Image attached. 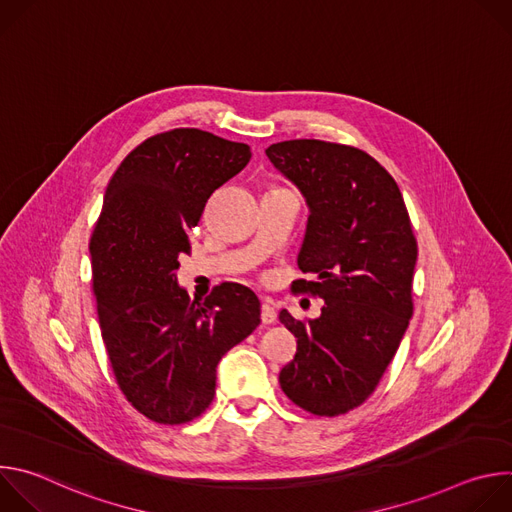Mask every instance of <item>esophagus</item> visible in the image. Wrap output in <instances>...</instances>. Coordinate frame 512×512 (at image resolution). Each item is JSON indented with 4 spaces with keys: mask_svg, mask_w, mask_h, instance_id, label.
Listing matches in <instances>:
<instances>
[{
    "mask_svg": "<svg viewBox=\"0 0 512 512\" xmlns=\"http://www.w3.org/2000/svg\"><path fill=\"white\" fill-rule=\"evenodd\" d=\"M275 320H277L275 308H273V304H271L269 300H265V302L261 304V322H263V324H275Z\"/></svg>",
    "mask_w": 512,
    "mask_h": 512,
    "instance_id": "1",
    "label": "esophagus"
}]
</instances>
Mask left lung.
<instances>
[{"label":"left lung","instance_id":"left-lung-1","mask_svg":"<svg viewBox=\"0 0 512 512\" xmlns=\"http://www.w3.org/2000/svg\"><path fill=\"white\" fill-rule=\"evenodd\" d=\"M265 154L310 206L298 267L316 279L291 289L324 300L316 320L279 312L298 338L279 385L304 411L336 417L373 395L401 344L413 316L417 241L397 182L367 152L289 139Z\"/></svg>","mask_w":512,"mask_h":512}]
</instances>
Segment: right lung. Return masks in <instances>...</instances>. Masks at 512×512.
I'll return each mask as SVG.
<instances>
[{"label":"right lung","instance_id":"1","mask_svg":"<svg viewBox=\"0 0 512 512\" xmlns=\"http://www.w3.org/2000/svg\"><path fill=\"white\" fill-rule=\"evenodd\" d=\"M249 160L247 143L170 129L129 152L105 190L89 245L101 334L121 393L156 423L200 417L218 360L261 322L249 287L225 281L192 302L176 279L210 194Z\"/></svg>","mask_w":512,"mask_h":512}]
</instances>
